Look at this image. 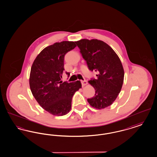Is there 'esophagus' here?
I'll return each instance as SVG.
<instances>
[{"mask_svg": "<svg viewBox=\"0 0 157 157\" xmlns=\"http://www.w3.org/2000/svg\"><path fill=\"white\" fill-rule=\"evenodd\" d=\"M81 83L82 86H85L87 83H88V82L86 80H84V81H81Z\"/></svg>", "mask_w": 157, "mask_h": 157, "instance_id": "obj_1", "label": "esophagus"}]
</instances>
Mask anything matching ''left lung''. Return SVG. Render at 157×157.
Returning <instances> with one entry per match:
<instances>
[{
    "instance_id": "obj_1",
    "label": "left lung",
    "mask_w": 157,
    "mask_h": 157,
    "mask_svg": "<svg viewBox=\"0 0 157 157\" xmlns=\"http://www.w3.org/2000/svg\"><path fill=\"white\" fill-rule=\"evenodd\" d=\"M88 68L98 73L89 83L95 94L88 99L91 106L101 109L110 106L121 91L124 81V69L118 56L106 43L92 39L76 41Z\"/></svg>"
}]
</instances>
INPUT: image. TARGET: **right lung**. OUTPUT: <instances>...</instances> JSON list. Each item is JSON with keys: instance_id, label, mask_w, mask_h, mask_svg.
<instances>
[{"instance_id": "add662e5", "label": "right lung", "mask_w": 157, "mask_h": 157, "mask_svg": "<svg viewBox=\"0 0 157 157\" xmlns=\"http://www.w3.org/2000/svg\"><path fill=\"white\" fill-rule=\"evenodd\" d=\"M76 46L73 41L56 43L41 51L32 65L29 79L32 94L44 110L54 116L69 112L72 97L82 87L79 81H61L65 55ZM66 74L69 77V72Z\"/></svg>"}]
</instances>
